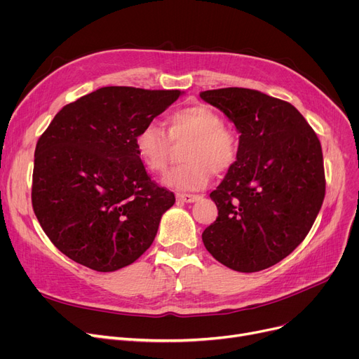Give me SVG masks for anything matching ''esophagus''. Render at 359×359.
Segmentation results:
<instances>
[{
	"label": "esophagus",
	"instance_id": "1",
	"mask_svg": "<svg viewBox=\"0 0 359 359\" xmlns=\"http://www.w3.org/2000/svg\"><path fill=\"white\" fill-rule=\"evenodd\" d=\"M177 199L182 201V202H186V203H191V202H195L199 199V195H192V194H179L177 195Z\"/></svg>",
	"mask_w": 359,
	"mask_h": 359
}]
</instances>
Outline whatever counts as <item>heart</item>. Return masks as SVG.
Listing matches in <instances>:
<instances>
[{"instance_id":"1","label":"heart","mask_w":359,"mask_h":359,"mask_svg":"<svg viewBox=\"0 0 359 359\" xmlns=\"http://www.w3.org/2000/svg\"><path fill=\"white\" fill-rule=\"evenodd\" d=\"M168 136L179 142L187 140L182 160L184 164L170 170L163 184L176 191H199L208 184L211 173L222 175L236 164L240 142L222 118L205 104L183 107L168 118ZM140 161L153 173L164 172L168 161L170 140L156 122L144 125L134 138Z\"/></svg>"}]
</instances>
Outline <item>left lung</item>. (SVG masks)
<instances>
[{"instance_id":"left-lung-1","label":"left lung","mask_w":359,"mask_h":359,"mask_svg":"<svg viewBox=\"0 0 359 359\" xmlns=\"http://www.w3.org/2000/svg\"><path fill=\"white\" fill-rule=\"evenodd\" d=\"M240 134V151L211 199L218 217L202 241L219 263L257 272L306 238L326 192L322 145L288 102L250 88L202 91Z\"/></svg>"}]
</instances>
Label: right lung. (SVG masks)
Masks as SVG:
<instances>
[{
    "instance_id": "right-lung-1",
    "label": "right lung",
    "mask_w": 359,
    "mask_h": 359,
    "mask_svg": "<svg viewBox=\"0 0 359 359\" xmlns=\"http://www.w3.org/2000/svg\"><path fill=\"white\" fill-rule=\"evenodd\" d=\"M180 94L102 87L56 113L36 144L32 205L65 256L113 272L153 244L176 198L147 175L134 138Z\"/></svg>"
}]
</instances>
